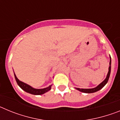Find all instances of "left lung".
Wrapping results in <instances>:
<instances>
[{
	"label": "left lung",
	"instance_id": "8db88e82",
	"mask_svg": "<svg viewBox=\"0 0 120 120\" xmlns=\"http://www.w3.org/2000/svg\"><path fill=\"white\" fill-rule=\"evenodd\" d=\"M111 56H110V62H109V71H108V75H107L106 77V79L103 80V81L101 82V83H100L97 86H96V88H91V89H83V88H75L76 90H79V91L82 92V93H95L96 91H98L100 90H101L104 86L108 82V80H109V78L110 74H111Z\"/></svg>",
	"mask_w": 120,
	"mask_h": 120
}]
</instances>
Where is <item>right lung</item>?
I'll return each instance as SVG.
<instances>
[{
    "label": "right lung",
    "instance_id": "1",
    "mask_svg": "<svg viewBox=\"0 0 120 120\" xmlns=\"http://www.w3.org/2000/svg\"><path fill=\"white\" fill-rule=\"evenodd\" d=\"M14 76L15 79L16 80L17 83L18 85L23 90H24V91L27 92L28 93H30V94H34V95H41V94H43L44 93H47V91H49V90H51V86H52V85H50L47 88H45L43 89H35L34 88L31 86L29 85L26 84V83H24L23 82L20 81L18 79V78L17 77L16 75L14 73Z\"/></svg>",
    "mask_w": 120,
    "mask_h": 120
}]
</instances>
